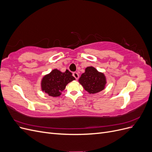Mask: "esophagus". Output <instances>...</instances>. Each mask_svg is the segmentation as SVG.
<instances>
[{"label":"esophagus","mask_w":152,"mask_h":152,"mask_svg":"<svg viewBox=\"0 0 152 152\" xmlns=\"http://www.w3.org/2000/svg\"><path fill=\"white\" fill-rule=\"evenodd\" d=\"M73 76L75 78L76 80H77L79 78V75L78 74V73H77V72H73Z\"/></svg>","instance_id":"esophagus-1"}]
</instances>
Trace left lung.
I'll use <instances>...</instances> for the list:
<instances>
[{
  "label": "left lung",
  "instance_id": "left-lung-1",
  "mask_svg": "<svg viewBox=\"0 0 152 152\" xmlns=\"http://www.w3.org/2000/svg\"><path fill=\"white\" fill-rule=\"evenodd\" d=\"M79 83L89 94H95L103 90L107 84L104 73L99 72L93 66H88L85 69L79 79Z\"/></svg>",
  "mask_w": 152,
  "mask_h": 152
}]
</instances>
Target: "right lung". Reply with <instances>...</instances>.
<instances>
[{"label": "right lung", "instance_id": "1", "mask_svg": "<svg viewBox=\"0 0 152 152\" xmlns=\"http://www.w3.org/2000/svg\"><path fill=\"white\" fill-rule=\"evenodd\" d=\"M74 80H75V77L68 70L65 72H61L58 69H54L42 78L41 88L49 96L58 97L61 94V92L65 89L69 82Z\"/></svg>", "mask_w": 152, "mask_h": 152}]
</instances>
